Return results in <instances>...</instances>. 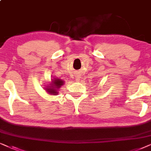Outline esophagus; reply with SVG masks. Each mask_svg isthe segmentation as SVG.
Wrapping results in <instances>:
<instances>
[{"label": "esophagus", "instance_id": "obj_1", "mask_svg": "<svg viewBox=\"0 0 151 151\" xmlns=\"http://www.w3.org/2000/svg\"><path fill=\"white\" fill-rule=\"evenodd\" d=\"M80 78H81V74H80L79 72H77V73H76V74H75V80L77 81H79Z\"/></svg>", "mask_w": 151, "mask_h": 151}]
</instances>
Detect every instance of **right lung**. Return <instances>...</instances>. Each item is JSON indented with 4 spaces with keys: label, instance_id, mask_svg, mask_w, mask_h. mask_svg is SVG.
I'll return each mask as SVG.
<instances>
[{
    "label": "right lung",
    "instance_id": "add662e5",
    "mask_svg": "<svg viewBox=\"0 0 151 151\" xmlns=\"http://www.w3.org/2000/svg\"><path fill=\"white\" fill-rule=\"evenodd\" d=\"M52 77V81H50L49 84L46 85V87L44 88V90H45V91L49 94H51V95H57V94H59L60 88L65 83V81L63 80L59 79V78H53V77Z\"/></svg>",
    "mask_w": 151,
    "mask_h": 151
}]
</instances>
